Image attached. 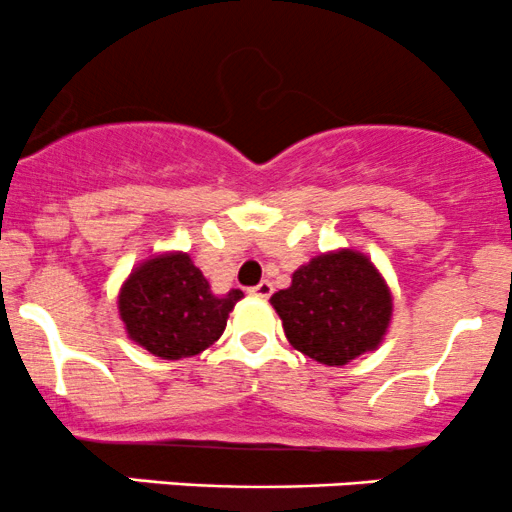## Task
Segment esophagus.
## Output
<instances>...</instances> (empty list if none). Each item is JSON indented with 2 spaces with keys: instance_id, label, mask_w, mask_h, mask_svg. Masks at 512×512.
<instances>
[{
  "instance_id": "esophagus-1",
  "label": "esophagus",
  "mask_w": 512,
  "mask_h": 512,
  "mask_svg": "<svg viewBox=\"0 0 512 512\" xmlns=\"http://www.w3.org/2000/svg\"><path fill=\"white\" fill-rule=\"evenodd\" d=\"M272 291H274L272 282H260L257 286H252L250 294L257 296V299H269V296H272Z\"/></svg>"
}]
</instances>
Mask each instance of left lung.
<instances>
[{"label": "left lung", "mask_w": 512, "mask_h": 512, "mask_svg": "<svg viewBox=\"0 0 512 512\" xmlns=\"http://www.w3.org/2000/svg\"><path fill=\"white\" fill-rule=\"evenodd\" d=\"M294 350L342 367L381 345L391 323V291L379 269L357 250L313 257L269 299Z\"/></svg>", "instance_id": "obj_1"}]
</instances>
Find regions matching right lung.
Masks as SVG:
<instances>
[{
    "mask_svg": "<svg viewBox=\"0 0 512 512\" xmlns=\"http://www.w3.org/2000/svg\"><path fill=\"white\" fill-rule=\"evenodd\" d=\"M240 299V289L213 294L187 252H165L128 274L119 291V316L128 338L150 355L182 359L221 338L228 313Z\"/></svg>",
    "mask_w": 512,
    "mask_h": 512,
    "instance_id": "right-lung-1",
    "label": "right lung"
}]
</instances>
